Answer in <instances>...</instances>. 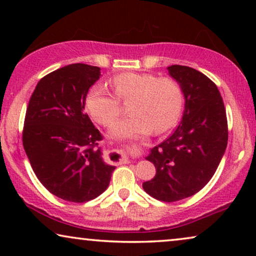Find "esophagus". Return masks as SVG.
<instances>
[{
    "label": "esophagus",
    "mask_w": 256,
    "mask_h": 256,
    "mask_svg": "<svg viewBox=\"0 0 256 256\" xmlns=\"http://www.w3.org/2000/svg\"><path fill=\"white\" fill-rule=\"evenodd\" d=\"M108 155L112 160H118V162H127L128 160V157L126 156V154L122 152V150H110V152H108Z\"/></svg>",
    "instance_id": "34e87169"
}]
</instances>
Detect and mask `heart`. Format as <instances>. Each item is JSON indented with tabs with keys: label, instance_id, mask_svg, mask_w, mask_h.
<instances>
[{
	"label": "heart",
	"instance_id": "1",
	"mask_svg": "<svg viewBox=\"0 0 256 256\" xmlns=\"http://www.w3.org/2000/svg\"><path fill=\"white\" fill-rule=\"evenodd\" d=\"M110 85L119 100H132L128 104L130 115L112 126L113 138H135L152 129L164 132L180 118L183 92L172 78H157L150 73H122L110 80ZM117 100L106 87L96 84L86 94L85 107L94 121L110 126L120 115Z\"/></svg>",
	"mask_w": 256,
	"mask_h": 256
}]
</instances>
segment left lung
<instances>
[{
    "label": "left lung",
    "instance_id": "obj_1",
    "mask_svg": "<svg viewBox=\"0 0 256 256\" xmlns=\"http://www.w3.org/2000/svg\"><path fill=\"white\" fill-rule=\"evenodd\" d=\"M168 70L184 94V113L172 135L146 157L156 174L142 186L152 198L172 202L208 183L225 154L228 128L222 98L211 79L188 66Z\"/></svg>",
    "mask_w": 256,
    "mask_h": 256
}]
</instances>
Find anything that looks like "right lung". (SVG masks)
<instances>
[{
  "instance_id": "1",
  "label": "right lung",
  "mask_w": 256,
  "mask_h": 256,
  "mask_svg": "<svg viewBox=\"0 0 256 256\" xmlns=\"http://www.w3.org/2000/svg\"><path fill=\"white\" fill-rule=\"evenodd\" d=\"M99 78L98 66L56 70L40 80L26 108L23 146L34 172L52 194L71 202L100 196L115 169L102 160V135L85 113L86 94Z\"/></svg>"
}]
</instances>
